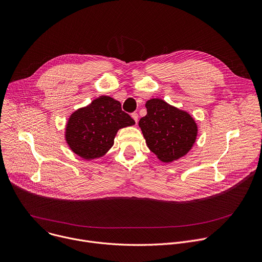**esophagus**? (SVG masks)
I'll use <instances>...</instances> for the list:
<instances>
[{
    "instance_id": "34e87169",
    "label": "esophagus",
    "mask_w": 262,
    "mask_h": 262,
    "mask_svg": "<svg viewBox=\"0 0 262 262\" xmlns=\"http://www.w3.org/2000/svg\"><path fill=\"white\" fill-rule=\"evenodd\" d=\"M132 117H133V119L136 121V123H138V118H139L138 114H137V113H133V114H132Z\"/></svg>"
}]
</instances>
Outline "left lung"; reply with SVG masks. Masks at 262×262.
I'll use <instances>...</instances> for the list:
<instances>
[{
	"mask_svg": "<svg viewBox=\"0 0 262 262\" xmlns=\"http://www.w3.org/2000/svg\"><path fill=\"white\" fill-rule=\"evenodd\" d=\"M145 107L147 115L140 119L139 126L148 148L164 163L185 156L198 137L194 118L161 99L148 100Z\"/></svg>",
	"mask_w": 262,
	"mask_h": 262,
	"instance_id": "1",
	"label": "left lung"
}]
</instances>
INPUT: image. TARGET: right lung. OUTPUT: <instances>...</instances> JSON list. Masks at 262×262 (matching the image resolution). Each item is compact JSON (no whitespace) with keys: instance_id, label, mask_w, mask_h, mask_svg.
I'll list each match as a JSON object with an SVG mask.
<instances>
[{"instance_id":"1","label":"right lung","mask_w":262,"mask_h":262,"mask_svg":"<svg viewBox=\"0 0 262 262\" xmlns=\"http://www.w3.org/2000/svg\"><path fill=\"white\" fill-rule=\"evenodd\" d=\"M134 124L135 120L121 110L120 102L101 96L70 115L64 140L76 155L94 160L103 157L112 148L119 129Z\"/></svg>"}]
</instances>
